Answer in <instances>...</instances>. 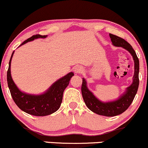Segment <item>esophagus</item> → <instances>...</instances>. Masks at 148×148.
Segmentation results:
<instances>
[{
	"mask_svg": "<svg viewBox=\"0 0 148 148\" xmlns=\"http://www.w3.org/2000/svg\"><path fill=\"white\" fill-rule=\"evenodd\" d=\"M73 71L76 74L80 73L82 71V67L79 66H75V68L73 69Z\"/></svg>",
	"mask_w": 148,
	"mask_h": 148,
	"instance_id": "esophagus-1",
	"label": "esophagus"
}]
</instances>
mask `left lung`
<instances>
[{
    "label": "left lung",
    "mask_w": 148,
    "mask_h": 148,
    "mask_svg": "<svg viewBox=\"0 0 148 148\" xmlns=\"http://www.w3.org/2000/svg\"><path fill=\"white\" fill-rule=\"evenodd\" d=\"M109 36L112 44L114 46L122 47L123 48L127 50L132 56L134 62V74L133 76L132 83L116 100L109 102H102L97 98L95 95L88 89L87 82L84 78H82V84L81 88L84 101L86 107L90 110L98 115L112 117L118 116L125 112L132 104L136 94L139 84V60L132 46L127 42L125 40L112 34H109Z\"/></svg>",
    "instance_id": "left-lung-1"
}]
</instances>
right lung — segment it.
I'll use <instances>...</instances> for the list:
<instances>
[{"instance_id": "right-lung-1", "label": "right lung", "mask_w": 148, "mask_h": 148, "mask_svg": "<svg viewBox=\"0 0 148 148\" xmlns=\"http://www.w3.org/2000/svg\"><path fill=\"white\" fill-rule=\"evenodd\" d=\"M47 35L36 34L24 41L18 47L33 40L41 38L45 39ZM14 51L12 54L9 62L7 79L10 93L14 101L18 107L27 114L36 116H45L53 114L59 109L63 98L65 88L69 84L71 77L74 75L73 72L69 73L53 83L46 91L41 94H29L21 91L13 81L11 75V62Z\"/></svg>"}]
</instances>
